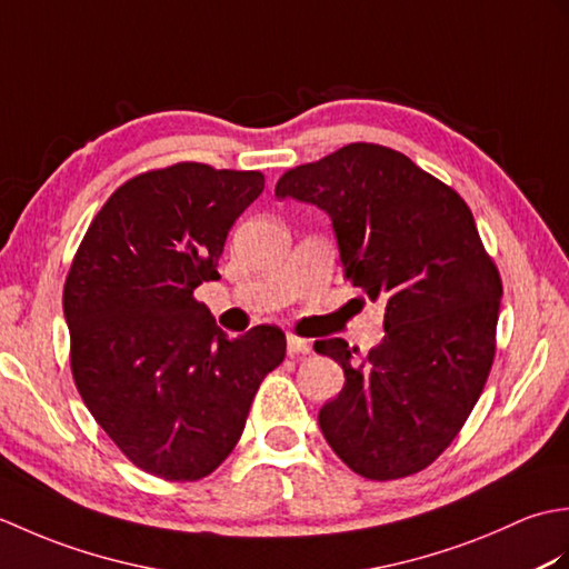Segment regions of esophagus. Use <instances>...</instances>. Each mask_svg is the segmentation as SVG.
Here are the masks:
<instances>
[{
	"mask_svg": "<svg viewBox=\"0 0 569 569\" xmlns=\"http://www.w3.org/2000/svg\"><path fill=\"white\" fill-rule=\"evenodd\" d=\"M286 349H288V355H291V357L308 355L310 352V340H306V337H298V335H288Z\"/></svg>",
	"mask_w": 569,
	"mask_h": 569,
	"instance_id": "34e87169",
	"label": "esophagus"
}]
</instances>
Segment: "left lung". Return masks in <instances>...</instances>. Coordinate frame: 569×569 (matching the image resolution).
I'll list each match as a JSON object with an SVG mask.
<instances>
[{
    "label": "left lung",
    "mask_w": 569,
    "mask_h": 569,
    "mask_svg": "<svg viewBox=\"0 0 569 569\" xmlns=\"http://www.w3.org/2000/svg\"><path fill=\"white\" fill-rule=\"evenodd\" d=\"M276 198L328 212L345 278L386 308L369 355L316 342L345 369L318 416L325 440L367 479L418 475L462 430L497 355L503 286L471 210L406 153L365 141L288 168Z\"/></svg>",
    "instance_id": "8db88e82"
}]
</instances>
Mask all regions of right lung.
I'll use <instances>...</instances> for the list:
<instances>
[{"instance_id":"add662e5","label":"right lung","mask_w":569,"mask_h":569,"mask_svg":"<svg viewBox=\"0 0 569 569\" xmlns=\"http://www.w3.org/2000/svg\"><path fill=\"white\" fill-rule=\"evenodd\" d=\"M261 171L180 161L119 186L72 257L63 288L70 371L131 465L166 481L212 475L253 396L286 357L281 328L227 337L192 296L214 281Z\"/></svg>"}]
</instances>
